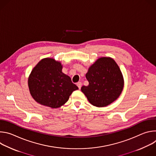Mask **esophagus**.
<instances>
[{"instance_id":"obj_1","label":"esophagus","mask_w":156,"mask_h":156,"mask_svg":"<svg viewBox=\"0 0 156 156\" xmlns=\"http://www.w3.org/2000/svg\"><path fill=\"white\" fill-rule=\"evenodd\" d=\"M76 85H77V86L78 87L79 90H80L81 87V82H78V83H76Z\"/></svg>"}]
</instances>
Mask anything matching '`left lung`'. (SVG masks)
I'll list each match as a JSON object with an SVG mask.
<instances>
[{
  "label": "left lung",
  "instance_id": "obj_1",
  "mask_svg": "<svg viewBox=\"0 0 156 156\" xmlns=\"http://www.w3.org/2000/svg\"><path fill=\"white\" fill-rule=\"evenodd\" d=\"M86 78L89 82L81 91L92 105L102 107L115 101L121 94L124 80L119 66L110 57L98 58L88 69Z\"/></svg>",
  "mask_w": 156,
  "mask_h": 156
}]
</instances>
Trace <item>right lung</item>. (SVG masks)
<instances>
[{
  "mask_svg": "<svg viewBox=\"0 0 156 156\" xmlns=\"http://www.w3.org/2000/svg\"><path fill=\"white\" fill-rule=\"evenodd\" d=\"M28 87L33 98L39 104L53 108L68 101L78 87L62 72L60 62L45 58L33 68L28 78Z\"/></svg>",
  "mask_w": 156,
  "mask_h": 156,
  "instance_id": "1",
  "label": "right lung"
}]
</instances>
